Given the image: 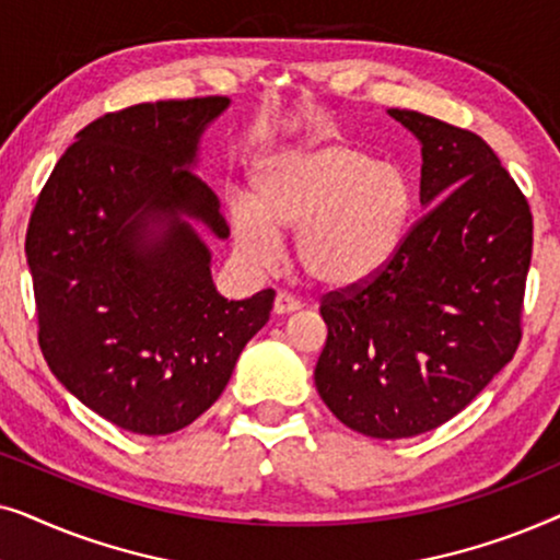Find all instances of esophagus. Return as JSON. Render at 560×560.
I'll use <instances>...</instances> for the list:
<instances>
[{"label":"esophagus","mask_w":560,"mask_h":560,"mask_svg":"<svg viewBox=\"0 0 560 560\" xmlns=\"http://www.w3.org/2000/svg\"><path fill=\"white\" fill-rule=\"evenodd\" d=\"M295 311H301V303H298L293 295H288V293L275 295V303H272L275 316H288V313H295Z\"/></svg>","instance_id":"obj_1"}]
</instances>
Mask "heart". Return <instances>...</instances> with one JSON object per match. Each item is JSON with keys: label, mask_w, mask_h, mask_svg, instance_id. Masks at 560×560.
I'll list each match as a JSON object with an SVG mask.
<instances>
[{"label": "heart", "mask_w": 560, "mask_h": 560, "mask_svg": "<svg viewBox=\"0 0 560 560\" xmlns=\"http://www.w3.org/2000/svg\"><path fill=\"white\" fill-rule=\"evenodd\" d=\"M252 197L229 203L232 240L255 267L280 255V234L298 232L303 272L324 290H357L400 252L412 190L400 167L343 142L303 144L267 155L252 173Z\"/></svg>", "instance_id": "1"}]
</instances>
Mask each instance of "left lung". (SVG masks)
<instances>
[{
    "mask_svg": "<svg viewBox=\"0 0 560 560\" xmlns=\"http://www.w3.org/2000/svg\"><path fill=\"white\" fill-rule=\"evenodd\" d=\"M420 142V206L387 270L328 293L316 389L351 431L412 439L458 416L520 343L533 217L469 129L387 109Z\"/></svg>",
    "mask_w": 560,
    "mask_h": 560,
    "instance_id": "8db88e82",
    "label": "left lung"
}]
</instances>
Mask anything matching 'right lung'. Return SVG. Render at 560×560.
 Here are the masks:
<instances>
[{
	"label": "right lung",
	"instance_id": "add662e5",
	"mask_svg": "<svg viewBox=\"0 0 560 560\" xmlns=\"http://www.w3.org/2000/svg\"><path fill=\"white\" fill-rule=\"evenodd\" d=\"M226 96L137 104L75 135L52 167L25 255L45 362L109 423L167 435L224 393L272 290L226 301L201 229L226 240L219 198L194 173Z\"/></svg>",
	"mask_w": 560,
	"mask_h": 560
}]
</instances>
